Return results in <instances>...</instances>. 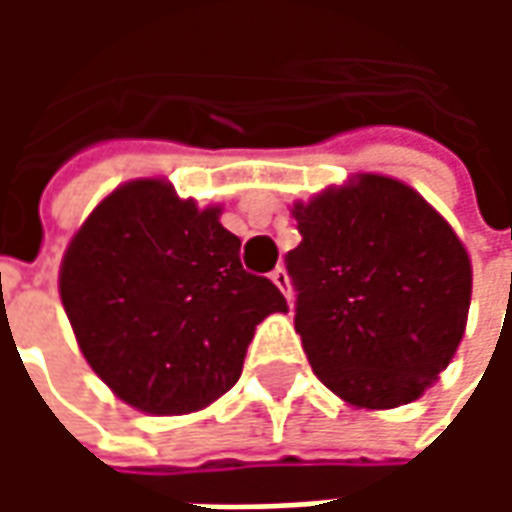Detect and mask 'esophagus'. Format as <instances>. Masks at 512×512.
Here are the masks:
<instances>
[{
	"label": "esophagus",
	"mask_w": 512,
	"mask_h": 512,
	"mask_svg": "<svg viewBox=\"0 0 512 512\" xmlns=\"http://www.w3.org/2000/svg\"><path fill=\"white\" fill-rule=\"evenodd\" d=\"M271 282H274V285L285 293V299L290 301V279L288 274H285V268H274V271H271Z\"/></svg>",
	"instance_id": "34e87169"
}]
</instances>
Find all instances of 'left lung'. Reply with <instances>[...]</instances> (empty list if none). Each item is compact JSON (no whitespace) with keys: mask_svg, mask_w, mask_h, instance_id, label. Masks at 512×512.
<instances>
[{"mask_svg":"<svg viewBox=\"0 0 512 512\" xmlns=\"http://www.w3.org/2000/svg\"><path fill=\"white\" fill-rule=\"evenodd\" d=\"M285 263L315 376L356 408L425 395L461 345L472 263L433 205L386 175H356L293 205Z\"/></svg>","mask_w":512,"mask_h":512,"instance_id":"left-lung-1","label":"left lung"}]
</instances>
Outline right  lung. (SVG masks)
I'll list each match as a JSON object with an SVG mask.
<instances>
[{
    "label": "right lung",
    "instance_id": "add662e5",
    "mask_svg": "<svg viewBox=\"0 0 512 512\" xmlns=\"http://www.w3.org/2000/svg\"><path fill=\"white\" fill-rule=\"evenodd\" d=\"M222 208L142 178L98 202L60 268L87 365L120 400L169 417L211 406L241 376L255 326L288 301L241 266Z\"/></svg>",
    "mask_w": 512,
    "mask_h": 512
}]
</instances>
